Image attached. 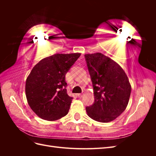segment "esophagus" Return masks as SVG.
I'll list each match as a JSON object with an SVG mask.
<instances>
[{"mask_svg": "<svg viewBox=\"0 0 156 156\" xmlns=\"http://www.w3.org/2000/svg\"><path fill=\"white\" fill-rule=\"evenodd\" d=\"M83 95H84V94H77V96L79 98H82L83 96Z\"/></svg>", "mask_w": 156, "mask_h": 156, "instance_id": "esophagus-1", "label": "esophagus"}]
</instances>
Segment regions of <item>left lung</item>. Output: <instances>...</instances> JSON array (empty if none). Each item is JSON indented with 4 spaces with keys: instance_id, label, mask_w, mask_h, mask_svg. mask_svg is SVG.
Here are the masks:
<instances>
[{
    "instance_id": "1",
    "label": "left lung",
    "mask_w": 156,
    "mask_h": 156,
    "mask_svg": "<svg viewBox=\"0 0 156 156\" xmlns=\"http://www.w3.org/2000/svg\"><path fill=\"white\" fill-rule=\"evenodd\" d=\"M95 101L86 107L88 116L100 122L119 116L128 104L131 87L126 73L115 61L100 53L84 55Z\"/></svg>"
}]
</instances>
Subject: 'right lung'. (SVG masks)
Wrapping results in <instances>:
<instances>
[{"mask_svg":"<svg viewBox=\"0 0 156 156\" xmlns=\"http://www.w3.org/2000/svg\"><path fill=\"white\" fill-rule=\"evenodd\" d=\"M81 53L55 54L36 64L26 80L31 109L41 119L54 121L66 115L73 98L68 96L65 75Z\"/></svg>","mask_w":156,"mask_h":156,"instance_id":"add662e5","label":"right lung"}]
</instances>
